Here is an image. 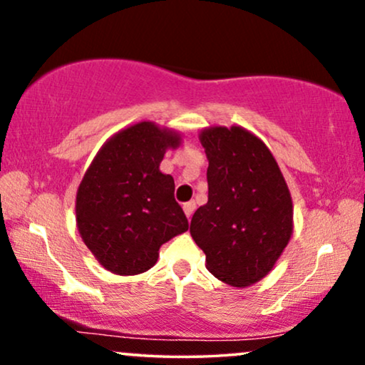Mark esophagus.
<instances>
[{"label":"esophagus","mask_w":365,"mask_h":365,"mask_svg":"<svg viewBox=\"0 0 365 365\" xmlns=\"http://www.w3.org/2000/svg\"><path fill=\"white\" fill-rule=\"evenodd\" d=\"M183 211H185V216L188 217V220H190L192 215H194V211H195V202H194V200H190V202L183 204Z\"/></svg>","instance_id":"1"}]
</instances>
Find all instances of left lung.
Masks as SVG:
<instances>
[{"label": "left lung", "mask_w": 365, "mask_h": 365, "mask_svg": "<svg viewBox=\"0 0 365 365\" xmlns=\"http://www.w3.org/2000/svg\"><path fill=\"white\" fill-rule=\"evenodd\" d=\"M199 140L209 161V194L192 216L190 235L209 273L250 287L269 274L290 242V190L267 145L244 127H207Z\"/></svg>", "instance_id": "left-lung-1"}]
</instances>
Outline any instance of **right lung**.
<instances>
[{
    "label": "right lung",
    "instance_id": "add662e5",
    "mask_svg": "<svg viewBox=\"0 0 365 365\" xmlns=\"http://www.w3.org/2000/svg\"><path fill=\"white\" fill-rule=\"evenodd\" d=\"M180 144L175 130L139 121L111 135L92 159L77 190L75 220L104 269L144 273L158 262L163 244L188 230L173 177L159 170L166 150Z\"/></svg>",
    "mask_w": 365,
    "mask_h": 365
}]
</instances>
